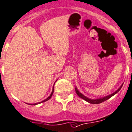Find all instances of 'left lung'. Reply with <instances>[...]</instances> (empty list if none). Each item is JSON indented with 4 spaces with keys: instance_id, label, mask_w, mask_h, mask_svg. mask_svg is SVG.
<instances>
[{
    "instance_id": "obj_1",
    "label": "left lung",
    "mask_w": 132,
    "mask_h": 132,
    "mask_svg": "<svg viewBox=\"0 0 132 132\" xmlns=\"http://www.w3.org/2000/svg\"><path fill=\"white\" fill-rule=\"evenodd\" d=\"M122 85H123V84H122V85L121 86V87H120V88H119V89H117V90L116 91V92H115L114 93H112V94L106 96V97H103V98H98V99H90V98H88V97H85V96L83 95L82 94V93H80V92H79V91H78V89H77V88H75V92H76L77 94L78 95V96H79V97H80V98H83V99H84V100H85L86 101L88 102V103H91V104H100V103H103V102H104V101H106V100H108V99H109V98H110V97H112V96H113L115 94H116V93H117V92H118L119 91L120 89H121V88H122Z\"/></svg>"
}]
</instances>
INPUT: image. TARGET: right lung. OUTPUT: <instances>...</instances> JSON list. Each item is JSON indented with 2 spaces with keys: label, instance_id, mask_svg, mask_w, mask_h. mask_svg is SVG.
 <instances>
[{
  "label": "right lung",
  "instance_id": "1",
  "mask_svg": "<svg viewBox=\"0 0 132 132\" xmlns=\"http://www.w3.org/2000/svg\"><path fill=\"white\" fill-rule=\"evenodd\" d=\"M53 91H54V88H53V91H52V93H51V95H50L49 97H48V98H46L45 100H44V101H42V102H40V103H35V104H31V105H36V104H39V103H43V102L47 101H48V100H49L50 98L51 97H52V95H53Z\"/></svg>",
  "mask_w": 132,
  "mask_h": 132
}]
</instances>
